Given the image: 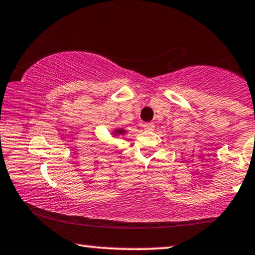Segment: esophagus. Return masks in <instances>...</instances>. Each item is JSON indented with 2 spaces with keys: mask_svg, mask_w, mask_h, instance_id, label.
I'll list each match as a JSON object with an SVG mask.
<instances>
[{
  "mask_svg": "<svg viewBox=\"0 0 255 255\" xmlns=\"http://www.w3.org/2000/svg\"><path fill=\"white\" fill-rule=\"evenodd\" d=\"M144 130L146 131H153L154 130V124L153 123H145L143 124Z\"/></svg>",
  "mask_w": 255,
  "mask_h": 255,
  "instance_id": "34e87169",
  "label": "esophagus"
}]
</instances>
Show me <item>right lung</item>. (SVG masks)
Instances as JSON below:
<instances>
[{
  "instance_id": "1",
  "label": "right lung",
  "mask_w": 255,
  "mask_h": 255,
  "mask_svg": "<svg viewBox=\"0 0 255 255\" xmlns=\"http://www.w3.org/2000/svg\"><path fill=\"white\" fill-rule=\"evenodd\" d=\"M115 133H124V131L123 130H117L115 132Z\"/></svg>"
}]
</instances>
